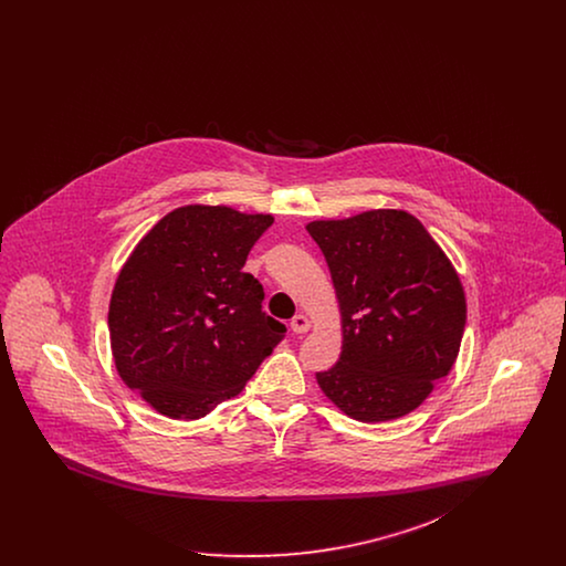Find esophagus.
Here are the masks:
<instances>
[{
  "mask_svg": "<svg viewBox=\"0 0 566 566\" xmlns=\"http://www.w3.org/2000/svg\"><path fill=\"white\" fill-rule=\"evenodd\" d=\"M291 328L295 331L296 335H303V333H307V331H310V321H307V316H303V314H296L295 318L291 321Z\"/></svg>",
  "mask_w": 566,
  "mask_h": 566,
  "instance_id": "1",
  "label": "esophagus"
}]
</instances>
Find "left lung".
<instances>
[{
    "mask_svg": "<svg viewBox=\"0 0 566 566\" xmlns=\"http://www.w3.org/2000/svg\"><path fill=\"white\" fill-rule=\"evenodd\" d=\"M342 307L339 360L316 374L324 395L360 422L413 411L448 376L467 323L458 273L416 216L374 210L314 220Z\"/></svg>",
    "mask_w": 566,
    "mask_h": 566,
    "instance_id": "left-lung-1",
    "label": "left lung"
}]
</instances>
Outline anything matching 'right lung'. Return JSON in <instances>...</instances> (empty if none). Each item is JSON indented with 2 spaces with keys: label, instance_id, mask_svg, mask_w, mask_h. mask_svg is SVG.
<instances>
[{
  "label": "right lung",
  "instance_id": "obj_1",
  "mask_svg": "<svg viewBox=\"0 0 566 566\" xmlns=\"http://www.w3.org/2000/svg\"><path fill=\"white\" fill-rule=\"evenodd\" d=\"M270 214L187 206L135 245L109 301L112 354L123 381L163 416L197 420L242 392L284 339L243 273Z\"/></svg>",
  "mask_w": 566,
  "mask_h": 566
}]
</instances>
